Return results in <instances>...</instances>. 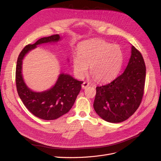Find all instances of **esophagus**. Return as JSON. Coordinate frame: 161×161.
<instances>
[{
  "label": "esophagus",
  "mask_w": 161,
  "mask_h": 161,
  "mask_svg": "<svg viewBox=\"0 0 161 161\" xmlns=\"http://www.w3.org/2000/svg\"><path fill=\"white\" fill-rule=\"evenodd\" d=\"M89 86V83L87 81H84V82L83 83L81 86H82V88H83V89H86V88H87Z\"/></svg>",
  "instance_id": "obj_1"
}]
</instances>
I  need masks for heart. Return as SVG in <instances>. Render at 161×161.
Returning a JSON list of instances; mask_svg holds the SVG:
<instances>
[{"mask_svg": "<svg viewBox=\"0 0 161 161\" xmlns=\"http://www.w3.org/2000/svg\"><path fill=\"white\" fill-rule=\"evenodd\" d=\"M78 53L72 57V65L76 75L82 78L89 66L90 74L97 81L101 82L114 78L123 62L120 46L102 39L83 42L78 47Z\"/></svg>", "mask_w": 161, "mask_h": 161, "instance_id": "heart-1", "label": "heart"}]
</instances>
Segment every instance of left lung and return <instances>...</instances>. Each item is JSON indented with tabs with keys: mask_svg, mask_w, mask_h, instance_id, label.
I'll return each instance as SVG.
<instances>
[{
	"mask_svg": "<svg viewBox=\"0 0 161 161\" xmlns=\"http://www.w3.org/2000/svg\"><path fill=\"white\" fill-rule=\"evenodd\" d=\"M146 65L139 51L132 46L126 69L112 82L98 86L93 107L96 113L109 123L129 118L140 106L144 92Z\"/></svg>",
	"mask_w": 161,
	"mask_h": 161,
	"instance_id": "left-lung-1",
	"label": "left lung"
}]
</instances>
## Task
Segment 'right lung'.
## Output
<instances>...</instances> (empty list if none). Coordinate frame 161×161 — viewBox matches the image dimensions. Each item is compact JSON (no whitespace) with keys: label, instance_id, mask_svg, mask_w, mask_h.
<instances>
[{"label":"right lung","instance_id":"1","mask_svg":"<svg viewBox=\"0 0 161 161\" xmlns=\"http://www.w3.org/2000/svg\"><path fill=\"white\" fill-rule=\"evenodd\" d=\"M59 40L60 36L54 35L42 38L33 44H28L22 49L17 61L15 83L18 93L25 107L33 115L44 120L56 119L70 111L81 89L83 81L75 80L69 74H61L52 88L44 92H34L23 81L22 60L37 45Z\"/></svg>","mask_w":161,"mask_h":161}]
</instances>
